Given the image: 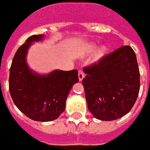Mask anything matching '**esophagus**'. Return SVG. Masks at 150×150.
Segmentation results:
<instances>
[{"instance_id": "obj_1", "label": "esophagus", "mask_w": 150, "mask_h": 150, "mask_svg": "<svg viewBox=\"0 0 150 150\" xmlns=\"http://www.w3.org/2000/svg\"><path fill=\"white\" fill-rule=\"evenodd\" d=\"M84 76H85V75H84V72L83 71V70H79V81H81L84 78Z\"/></svg>"}]
</instances>
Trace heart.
I'll use <instances>...</instances> for the list:
<instances>
[{
  "label": "heart",
  "mask_w": 150,
  "mask_h": 150,
  "mask_svg": "<svg viewBox=\"0 0 150 150\" xmlns=\"http://www.w3.org/2000/svg\"><path fill=\"white\" fill-rule=\"evenodd\" d=\"M94 48H95V47H94V46H90V50H94ZM103 52H104V50H103V49H102V50H100V52H99V54H102V53H103Z\"/></svg>",
  "instance_id": "obj_1"
}]
</instances>
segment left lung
<instances>
[{
  "label": "left lung",
  "instance_id": "obj_1",
  "mask_svg": "<svg viewBox=\"0 0 150 150\" xmlns=\"http://www.w3.org/2000/svg\"><path fill=\"white\" fill-rule=\"evenodd\" d=\"M83 71L88 108L97 119L115 120L132 110L140 91V71L131 46H122L105 55Z\"/></svg>",
  "mask_w": 150,
  "mask_h": 150
}]
</instances>
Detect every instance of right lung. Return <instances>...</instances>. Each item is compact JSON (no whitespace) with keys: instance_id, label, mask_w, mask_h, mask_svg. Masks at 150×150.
I'll return each instance as SVG.
<instances>
[{"instance_id":"1","label":"right lung","mask_w":150,"mask_h":150,"mask_svg":"<svg viewBox=\"0 0 150 150\" xmlns=\"http://www.w3.org/2000/svg\"><path fill=\"white\" fill-rule=\"evenodd\" d=\"M42 37L31 35L16 51L9 69V89L13 103L26 116L35 121L49 122L64 111L68 93L79 82V77L77 70L38 75L28 69L27 51L31 43Z\"/></svg>"}]
</instances>
